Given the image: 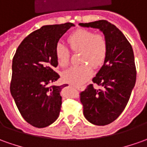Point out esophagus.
Masks as SVG:
<instances>
[{
  "mask_svg": "<svg viewBox=\"0 0 147 147\" xmlns=\"http://www.w3.org/2000/svg\"><path fill=\"white\" fill-rule=\"evenodd\" d=\"M73 87H75V86H73ZM76 88H77L78 89H80V90H81V91H84V88H85L84 87H76Z\"/></svg>",
  "mask_w": 147,
  "mask_h": 147,
  "instance_id": "34e87169",
  "label": "esophagus"
}]
</instances>
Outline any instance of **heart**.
Instances as JSON below:
<instances>
[{"label": "heart", "instance_id": "heart-1", "mask_svg": "<svg viewBox=\"0 0 147 147\" xmlns=\"http://www.w3.org/2000/svg\"><path fill=\"white\" fill-rule=\"evenodd\" d=\"M67 41L73 51H81V63H88L94 67H99L104 63L108 53L107 40L104 35L80 29L70 34ZM55 57L59 65L64 67L69 63L70 51L63 44L58 43ZM91 65L84 63L70 67L63 73V80L75 86H80L92 75Z\"/></svg>", "mask_w": 147, "mask_h": 147}]
</instances>
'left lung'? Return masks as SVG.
<instances>
[{
	"label": "left lung",
	"mask_w": 147,
	"mask_h": 147,
	"mask_svg": "<svg viewBox=\"0 0 147 147\" xmlns=\"http://www.w3.org/2000/svg\"><path fill=\"white\" fill-rule=\"evenodd\" d=\"M79 26L98 29L107 40L105 60L92 79L101 88L96 89L89 84L80 93L84 117L93 125H105L121 115L134 88L136 67L134 51L122 32L108 21L100 20Z\"/></svg>",
	"instance_id": "8db88e82"
}]
</instances>
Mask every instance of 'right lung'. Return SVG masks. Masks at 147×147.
Segmentation results:
<instances>
[{
	"instance_id": "add662e5",
	"label": "right lung",
	"mask_w": 147,
	"mask_h": 147,
	"mask_svg": "<svg viewBox=\"0 0 147 147\" xmlns=\"http://www.w3.org/2000/svg\"><path fill=\"white\" fill-rule=\"evenodd\" d=\"M72 23L43 26L21 42L12 64L10 92L25 121L37 128L55 122L62 105L61 90L67 86L51 85L59 78L55 47Z\"/></svg>"
}]
</instances>
